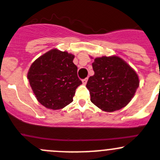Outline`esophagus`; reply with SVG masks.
Segmentation results:
<instances>
[{
    "label": "esophagus",
    "mask_w": 160,
    "mask_h": 160,
    "mask_svg": "<svg viewBox=\"0 0 160 160\" xmlns=\"http://www.w3.org/2000/svg\"><path fill=\"white\" fill-rule=\"evenodd\" d=\"M87 81H88V78H85V79H82V80L83 85H86V83H87Z\"/></svg>",
    "instance_id": "esophagus-1"
}]
</instances>
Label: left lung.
Here are the masks:
<instances>
[{"mask_svg": "<svg viewBox=\"0 0 160 160\" xmlns=\"http://www.w3.org/2000/svg\"><path fill=\"white\" fill-rule=\"evenodd\" d=\"M92 65L94 74L86 87L92 104L108 112L126 107L139 86L136 71L117 56L97 57Z\"/></svg>", "mask_w": 160, "mask_h": 160, "instance_id": "obj_1", "label": "left lung"}]
</instances>
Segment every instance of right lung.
<instances>
[{
	"label": "right lung",
	"instance_id": "obj_1",
	"mask_svg": "<svg viewBox=\"0 0 160 160\" xmlns=\"http://www.w3.org/2000/svg\"><path fill=\"white\" fill-rule=\"evenodd\" d=\"M74 56L53 48L33 62L27 78L38 101L46 108L58 110L73 101L82 81L73 63Z\"/></svg>",
	"mask_w": 160,
	"mask_h": 160
}]
</instances>
